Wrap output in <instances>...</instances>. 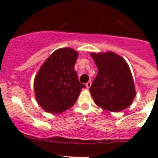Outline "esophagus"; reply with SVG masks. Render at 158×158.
I'll return each mask as SVG.
<instances>
[{"instance_id":"34e87169","label":"esophagus","mask_w":158,"mask_h":158,"mask_svg":"<svg viewBox=\"0 0 158 158\" xmlns=\"http://www.w3.org/2000/svg\"><path fill=\"white\" fill-rule=\"evenodd\" d=\"M85 85H86L87 89H89L91 87V85H92V82H91V81H89V82H88L86 84H85Z\"/></svg>"}]
</instances>
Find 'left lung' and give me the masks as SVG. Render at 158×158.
<instances>
[{
    "label": "left lung",
    "mask_w": 158,
    "mask_h": 158,
    "mask_svg": "<svg viewBox=\"0 0 158 158\" xmlns=\"http://www.w3.org/2000/svg\"><path fill=\"white\" fill-rule=\"evenodd\" d=\"M98 74L90 87L94 102L102 109L120 111L131 106L135 92L133 77L128 63L113 52L91 53Z\"/></svg>",
    "instance_id": "8db88e82"
}]
</instances>
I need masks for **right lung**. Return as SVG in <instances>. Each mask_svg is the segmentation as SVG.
I'll list each match as a JSON object with an SVG mask.
<instances>
[{
	"label": "right lung",
	"instance_id": "add662e5",
	"mask_svg": "<svg viewBox=\"0 0 158 158\" xmlns=\"http://www.w3.org/2000/svg\"><path fill=\"white\" fill-rule=\"evenodd\" d=\"M78 52L62 48L52 52L42 65L34 80L36 101L46 111L60 114L76 103L85 85L79 82L74 66Z\"/></svg>",
	"mask_w": 158,
	"mask_h": 158
}]
</instances>
